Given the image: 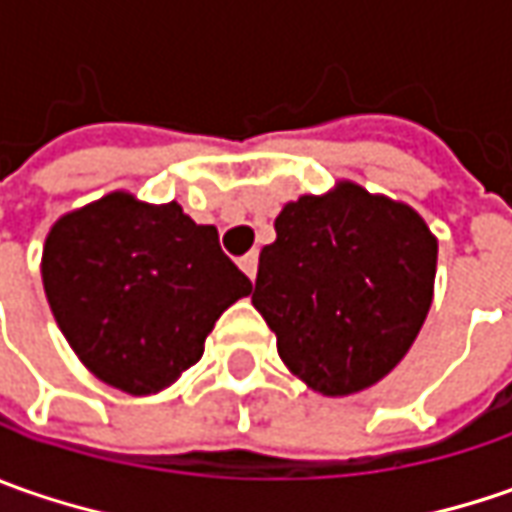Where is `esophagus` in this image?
<instances>
[{
    "instance_id": "1",
    "label": "esophagus",
    "mask_w": 512,
    "mask_h": 512,
    "mask_svg": "<svg viewBox=\"0 0 512 512\" xmlns=\"http://www.w3.org/2000/svg\"><path fill=\"white\" fill-rule=\"evenodd\" d=\"M239 267L245 270V276L253 282V279H256V270H259V253H247V256H242V259H239Z\"/></svg>"
}]
</instances>
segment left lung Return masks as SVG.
<instances>
[{
    "label": "left lung",
    "instance_id": "obj_1",
    "mask_svg": "<svg viewBox=\"0 0 512 512\" xmlns=\"http://www.w3.org/2000/svg\"><path fill=\"white\" fill-rule=\"evenodd\" d=\"M439 242L404 202L339 179L276 216L253 307L285 367L322 396L362 393L402 362L433 305Z\"/></svg>",
    "mask_w": 512,
    "mask_h": 512
}]
</instances>
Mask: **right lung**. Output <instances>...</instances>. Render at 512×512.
Wrapping results in <instances>:
<instances>
[{"instance_id": "add662e5", "label": "right lung", "mask_w": 512, "mask_h": 512, "mask_svg": "<svg viewBox=\"0 0 512 512\" xmlns=\"http://www.w3.org/2000/svg\"><path fill=\"white\" fill-rule=\"evenodd\" d=\"M42 285L79 362L130 396L176 382L202 359L216 319L253 290L222 253L216 227L128 190L53 222Z\"/></svg>"}]
</instances>
